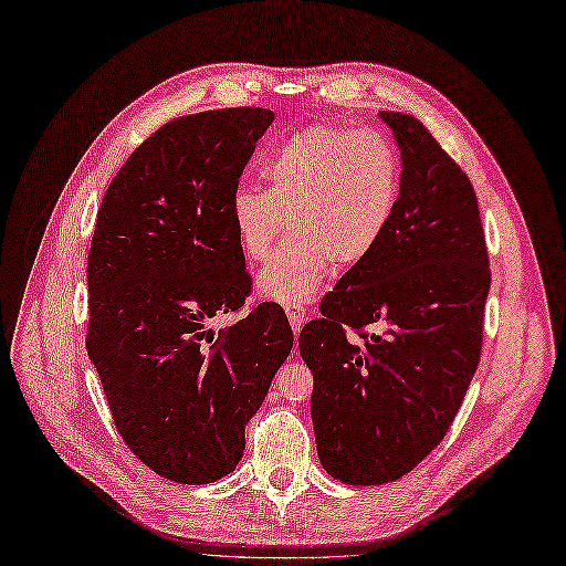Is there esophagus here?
I'll list each match as a JSON object with an SVG mask.
<instances>
[{
	"label": "esophagus",
	"instance_id": "esophagus-1",
	"mask_svg": "<svg viewBox=\"0 0 566 566\" xmlns=\"http://www.w3.org/2000/svg\"><path fill=\"white\" fill-rule=\"evenodd\" d=\"M285 314H287V321H290V328H293L295 335H300L302 325H304V321H306L304 306H285Z\"/></svg>",
	"mask_w": 566,
	"mask_h": 566
}]
</instances>
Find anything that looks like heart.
Returning <instances> with one entry per match:
<instances>
[{"label": "heart", "instance_id": "obj_1", "mask_svg": "<svg viewBox=\"0 0 566 566\" xmlns=\"http://www.w3.org/2000/svg\"><path fill=\"white\" fill-rule=\"evenodd\" d=\"M266 188L241 186L233 229L252 262H264L290 227L295 235L256 276V290L285 306L310 302L331 266L352 269L382 243L399 210L403 165L382 132L306 127L273 146Z\"/></svg>", "mask_w": 566, "mask_h": 566}]
</instances>
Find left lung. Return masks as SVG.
<instances>
[{
    "mask_svg": "<svg viewBox=\"0 0 566 566\" xmlns=\"http://www.w3.org/2000/svg\"><path fill=\"white\" fill-rule=\"evenodd\" d=\"M380 117L401 150L399 210L300 333L321 465L354 486L394 482L447 437L482 354L491 287L468 175L418 117Z\"/></svg>",
    "mask_w": 566,
    "mask_h": 566,
    "instance_id": "1",
    "label": "left lung"
}]
</instances>
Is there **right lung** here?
<instances>
[{
	"label": "right lung",
	"instance_id": "obj_1",
	"mask_svg": "<svg viewBox=\"0 0 566 566\" xmlns=\"http://www.w3.org/2000/svg\"><path fill=\"white\" fill-rule=\"evenodd\" d=\"M271 123L266 108L172 119L119 167L96 214L87 352L132 453L179 484L235 470L245 424L293 349L273 302L212 331L252 285L231 200Z\"/></svg>",
	"mask_w": 566,
	"mask_h": 566
}]
</instances>
